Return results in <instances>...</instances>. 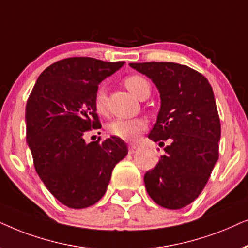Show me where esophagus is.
I'll use <instances>...</instances> for the list:
<instances>
[{"label": "esophagus", "mask_w": 248, "mask_h": 248, "mask_svg": "<svg viewBox=\"0 0 248 248\" xmlns=\"http://www.w3.org/2000/svg\"><path fill=\"white\" fill-rule=\"evenodd\" d=\"M138 151V147L136 145H129V154H134Z\"/></svg>", "instance_id": "obj_1"}]
</instances>
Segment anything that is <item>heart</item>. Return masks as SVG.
Listing matches in <instances>:
<instances>
[{"label": "heart", "mask_w": 248, "mask_h": 248, "mask_svg": "<svg viewBox=\"0 0 248 248\" xmlns=\"http://www.w3.org/2000/svg\"><path fill=\"white\" fill-rule=\"evenodd\" d=\"M124 85L134 96L140 98L145 94H150L151 85L148 80L140 75H130L124 79ZM105 103H107V92L104 86H100L96 91L94 98V104L100 113H104ZM146 129V121L141 118L135 119H115L108 126V130L112 136L119 137L121 140H134Z\"/></svg>", "instance_id": "obj_1"}]
</instances>
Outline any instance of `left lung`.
I'll return each mask as SVG.
<instances>
[{
	"instance_id": "obj_1",
	"label": "left lung",
	"mask_w": 248,
	"mask_h": 248,
	"mask_svg": "<svg viewBox=\"0 0 248 248\" xmlns=\"http://www.w3.org/2000/svg\"><path fill=\"white\" fill-rule=\"evenodd\" d=\"M152 79L161 97L148 138L166 154L144 176L148 195L160 206L179 210L195 201L217 158L221 124L213 90L202 74L173 62L129 63Z\"/></svg>"
}]
</instances>
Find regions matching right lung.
<instances>
[{
  "instance_id": "obj_1",
  "label": "right lung",
  "mask_w": 248,
  "mask_h": 248,
  "mask_svg": "<svg viewBox=\"0 0 248 248\" xmlns=\"http://www.w3.org/2000/svg\"><path fill=\"white\" fill-rule=\"evenodd\" d=\"M124 64L68 58L39 75L26 105L27 144L35 170L63 205L85 209L104 195L115 164L128 154L119 137L85 141L100 129L94 98L98 85Z\"/></svg>"
}]
</instances>
